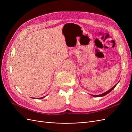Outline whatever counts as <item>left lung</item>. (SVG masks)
Returning <instances> with one entry per match:
<instances>
[{
  "label": "left lung",
  "mask_w": 132,
  "mask_h": 132,
  "mask_svg": "<svg viewBox=\"0 0 132 132\" xmlns=\"http://www.w3.org/2000/svg\"><path fill=\"white\" fill-rule=\"evenodd\" d=\"M118 83H117L114 86H113L112 87V88L111 89H110V90H108L107 91H106V92H105V93H103V94H100V95H91V96H93V97H102V96H105V95H106L107 94H109L110 92L112 91V90H113V89L114 88V87L116 86V85L118 84Z\"/></svg>",
  "instance_id": "left-lung-1"
}]
</instances>
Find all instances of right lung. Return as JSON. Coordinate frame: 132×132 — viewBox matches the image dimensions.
Segmentation results:
<instances>
[{
    "label": "right lung",
    "mask_w": 132,
    "mask_h": 132,
    "mask_svg": "<svg viewBox=\"0 0 132 132\" xmlns=\"http://www.w3.org/2000/svg\"><path fill=\"white\" fill-rule=\"evenodd\" d=\"M47 96V95H46ZM46 96H43V97H40V98H37V99H42V98H43L44 97H45ZM32 98H34V99H36V98H34V97H32Z\"/></svg>",
    "instance_id": "1"
}]
</instances>
